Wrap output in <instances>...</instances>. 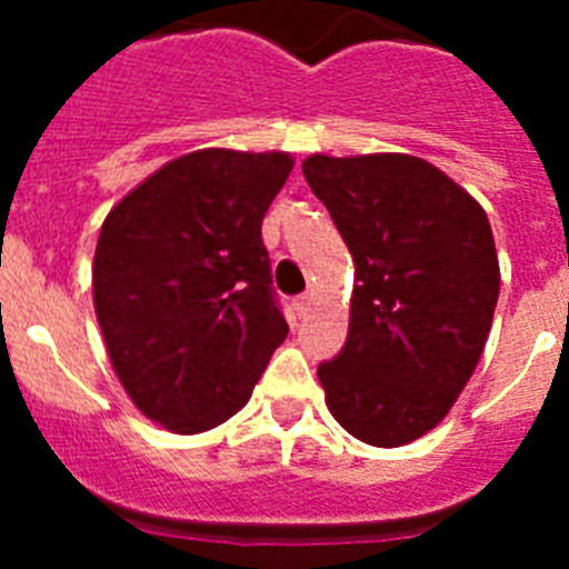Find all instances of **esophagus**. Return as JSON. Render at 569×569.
Segmentation results:
<instances>
[{"instance_id":"1","label":"esophagus","mask_w":569,"mask_h":569,"mask_svg":"<svg viewBox=\"0 0 569 569\" xmlns=\"http://www.w3.org/2000/svg\"><path fill=\"white\" fill-rule=\"evenodd\" d=\"M293 310H296V316H308V310H310V296L308 293H301V296H296L293 299Z\"/></svg>"}]
</instances>
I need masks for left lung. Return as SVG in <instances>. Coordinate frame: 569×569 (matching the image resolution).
Returning a JSON list of instances; mask_svg holds the SVG:
<instances>
[{"instance_id":"left-lung-1","label":"left lung","mask_w":569,"mask_h":569,"mask_svg":"<svg viewBox=\"0 0 569 569\" xmlns=\"http://www.w3.org/2000/svg\"><path fill=\"white\" fill-rule=\"evenodd\" d=\"M356 261L347 341L319 365L330 413L365 445L433 430L485 350L499 256L481 204L405 153L301 164Z\"/></svg>"}]
</instances>
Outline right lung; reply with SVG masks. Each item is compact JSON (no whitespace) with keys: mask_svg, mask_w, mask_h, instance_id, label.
Segmentation results:
<instances>
[{"mask_svg":"<svg viewBox=\"0 0 569 569\" xmlns=\"http://www.w3.org/2000/svg\"><path fill=\"white\" fill-rule=\"evenodd\" d=\"M288 153L196 150L108 213L93 305L133 405L173 433L222 425L288 336L261 219Z\"/></svg>","mask_w":569,"mask_h":569,"instance_id":"add662e5","label":"right lung"}]
</instances>
